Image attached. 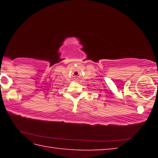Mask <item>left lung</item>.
Here are the masks:
<instances>
[{
  "instance_id": "1",
  "label": "left lung",
  "mask_w": 158,
  "mask_h": 158,
  "mask_svg": "<svg viewBox=\"0 0 158 158\" xmlns=\"http://www.w3.org/2000/svg\"><path fill=\"white\" fill-rule=\"evenodd\" d=\"M157 85H158V84H157Z\"/></svg>"
}]
</instances>
